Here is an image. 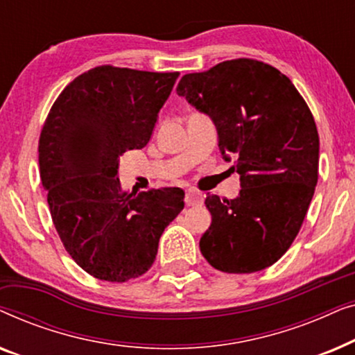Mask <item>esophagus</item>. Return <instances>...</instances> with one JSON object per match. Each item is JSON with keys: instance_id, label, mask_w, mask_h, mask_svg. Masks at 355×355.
<instances>
[{"instance_id": "1", "label": "esophagus", "mask_w": 355, "mask_h": 355, "mask_svg": "<svg viewBox=\"0 0 355 355\" xmlns=\"http://www.w3.org/2000/svg\"><path fill=\"white\" fill-rule=\"evenodd\" d=\"M184 202H186L187 207H197L203 203V197L202 193H198L196 191H187L186 197H184Z\"/></svg>"}]
</instances>
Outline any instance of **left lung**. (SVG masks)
Segmentation results:
<instances>
[{
	"mask_svg": "<svg viewBox=\"0 0 355 355\" xmlns=\"http://www.w3.org/2000/svg\"><path fill=\"white\" fill-rule=\"evenodd\" d=\"M178 95L208 114L218 147L241 176L236 198L207 193L211 225L200 252L225 273H255L278 261L299 234L318 181L320 140L289 77L239 58L182 76Z\"/></svg>",
	"mask_w": 355,
	"mask_h": 355,
	"instance_id": "1",
	"label": "left lung"
}]
</instances>
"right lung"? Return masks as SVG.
I'll return each instance as SVG.
<instances>
[{
  "mask_svg": "<svg viewBox=\"0 0 355 355\" xmlns=\"http://www.w3.org/2000/svg\"><path fill=\"white\" fill-rule=\"evenodd\" d=\"M178 76L94 67L61 92L43 124L38 163L53 225L94 278L124 283L147 273L184 208L182 189L128 193L118 178L119 157L148 144Z\"/></svg>",
  "mask_w": 355,
  "mask_h": 355,
  "instance_id": "right-lung-1",
  "label": "right lung"
}]
</instances>
